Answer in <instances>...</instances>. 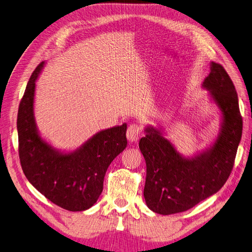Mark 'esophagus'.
<instances>
[{
	"mask_svg": "<svg viewBox=\"0 0 252 252\" xmlns=\"http://www.w3.org/2000/svg\"><path fill=\"white\" fill-rule=\"evenodd\" d=\"M127 139L129 142H136L142 136V128L139 124H130L127 128Z\"/></svg>",
	"mask_w": 252,
	"mask_h": 252,
	"instance_id": "1",
	"label": "esophagus"
}]
</instances>
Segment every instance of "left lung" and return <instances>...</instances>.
<instances>
[{
	"label": "left lung",
	"instance_id": "obj_1",
	"mask_svg": "<svg viewBox=\"0 0 252 252\" xmlns=\"http://www.w3.org/2000/svg\"><path fill=\"white\" fill-rule=\"evenodd\" d=\"M223 113V126L215 145L191 158L182 157L154 127L139 147L146 161L144 197L148 207L164 216L194 207L223 187L232 171L242 138L243 120L233 83L224 67L211 62L203 83Z\"/></svg>",
	"mask_w": 252,
	"mask_h": 252
}]
</instances>
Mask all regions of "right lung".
Wrapping results in <instances>:
<instances>
[{
  "instance_id": "1",
  "label": "right lung",
  "mask_w": 252,
  "mask_h": 252,
  "mask_svg": "<svg viewBox=\"0 0 252 252\" xmlns=\"http://www.w3.org/2000/svg\"><path fill=\"white\" fill-rule=\"evenodd\" d=\"M44 63L30 77L18 111L19 157L27 180L61 208L83 211L103 191L105 173L114 158L126 148L127 125L102 130L71 154H61L37 133L33 117L35 80Z\"/></svg>"
}]
</instances>
